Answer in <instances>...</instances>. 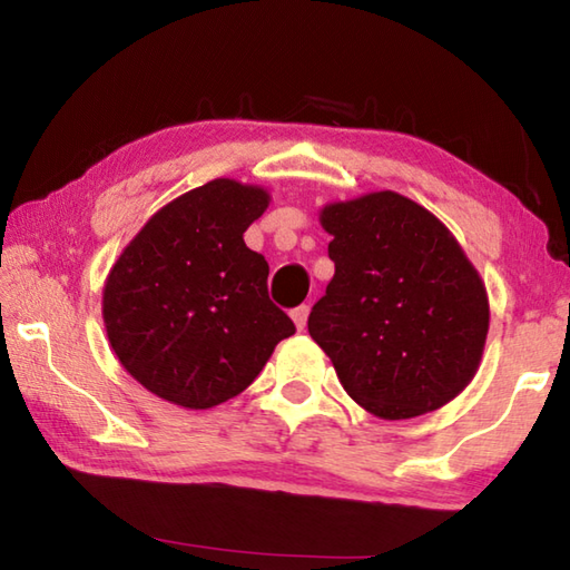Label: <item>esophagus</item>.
<instances>
[{"mask_svg":"<svg viewBox=\"0 0 570 570\" xmlns=\"http://www.w3.org/2000/svg\"><path fill=\"white\" fill-rule=\"evenodd\" d=\"M292 320H294V324H296V330L302 332L304 326H306V320H308V306L306 304H302V306H296L294 312H292Z\"/></svg>","mask_w":570,"mask_h":570,"instance_id":"obj_1","label":"esophagus"}]
</instances>
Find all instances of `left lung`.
Segmentation results:
<instances>
[{"mask_svg": "<svg viewBox=\"0 0 570 570\" xmlns=\"http://www.w3.org/2000/svg\"><path fill=\"white\" fill-rule=\"evenodd\" d=\"M334 278L308 314L346 394L382 420L455 400L475 377L490 304L442 220L394 190L326 204Z\"/></svg>", "mask_w": 570, "mask_h": 570, "instance_id": "obj_1", "label": "left lung"}]
</instances>
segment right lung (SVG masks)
<instances>
[{
	"instance_id": "right-lung-1",
	"label": "right lung",
	"mask_w": 570,
	"mask_h": 570,
	"mask_svg": "<svg viewBox=\"0 0 570 570\" xmlns=\"http://www.w3.org/2000/svg\"><path fill=\"white\" fill-rule=\"evenodd\" d=\"M268 190L216 178L148 218L102 288L115 356L148 392L210 410L244 392L294 322L268 298V264L244 240Z\"/></svg>"
}]
</instances>
